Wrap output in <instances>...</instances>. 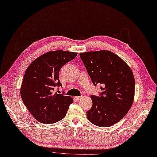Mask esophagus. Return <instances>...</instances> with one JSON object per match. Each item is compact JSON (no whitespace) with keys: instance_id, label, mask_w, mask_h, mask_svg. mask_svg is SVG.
Wrapping results in <instances>:
<instances>
[{"instance_id":"obj_1","label":"esophagus","mask_w":157,"mask_h":157,"mask_svg":"<svg viewBox=\"0 0 157 157\" xmlns=\"http://www.w3.org/2000/svg\"><path fill=\"white\" fill-rule=\"evenodd\" d=\"M75 99H76L77 100H81L82 98V96H76V97H75Z\"/></svg>"}]
</instances>
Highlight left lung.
Wrapping results in <instances>:
<instances>
[{
  "instance_id": "1",
  "label": "left lung",
  "mask_w": 157,
  "mask_h": 157,
  "mask_svg": "<svg viewBox=\"0 0 157 157\" xmlns=\"http://www.w3.org/2000/svg\"><path fill=\"white\" fill-rule=\"evenodd\" d=\"M92 82L100 84V96L92 95L91 109L86 117L92 124L105 127L123 118L134 100L135 82L131 68L109 50L79 54Z\"/></svg>"
}]
</instances>
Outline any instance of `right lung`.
<instances>
[{
    "mask_svg": "<svg viewBox=\"0 0 157 157\" xmlns=\"http://www.w3.org/2000/svg\"><path fill=\"white\" fill-rule=\"evenodd\" d=\"M77 54L63 50L49 52L37 57L27 68L21 96L28 111L39 122L51 124L66 116L73 99L54 90L56 86H62L59 79L61 67Z\"/></svg>",
    "mask_w": 157,
    "mask_h": 157,
    "instance_id": "1",
    "label": "right lung"
}]
</instances>
